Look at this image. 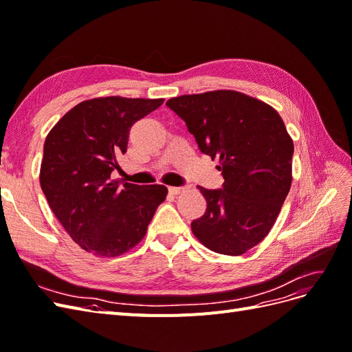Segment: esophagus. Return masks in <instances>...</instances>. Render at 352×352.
I'll return each instance as SVG.
<instances>
[{
  "label": "esophagus",
  "instance_id": "1",
  "mask_svg": "<svg viewBox=\"0 0 352 352\" xmlns=\"http://www.w3.org/2000/svg\"><path fill=\"white\" fill-rule=\"evenodd\" d=\"M185 190H186V188H184V186H170L168 188V192L172 195H179V194L185 192Z\"/></svg>",
  "mask_w": 352,
  "mask_h": 352
}]
</instances>
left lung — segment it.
<instances>
[{"mask_svg": "<svg viewBox=\"0 0 352 352\" xmlns=\"http://www.w3.org/2000/svg\"><path fill=\"white\" fill-rule=\"evenodd\" d=\"M202 154L217 158L221 189L198 186L204 216L190 223L208 250L242 255L260 243L278 219L292 184L294 142L279 113L238 91L170 98Z\"/></svg>", "mask_w": 352, "mask_h": 352, "instance_id": "obj_1", "label": "left lung"}]
</instances>
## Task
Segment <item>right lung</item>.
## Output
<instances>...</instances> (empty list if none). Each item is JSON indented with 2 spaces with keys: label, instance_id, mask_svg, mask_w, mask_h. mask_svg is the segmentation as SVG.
<instances>
[{
  "label": "right lung",
  "instance_id": "right-lung-1",
  "mask_svg": "<svg viewBox=\"0 0 352 352\" xmlns=\"http://www.w3.org/2000/svg\"><path fill=\"white\" fill-rule=\"evenodd\" d=\"M163 102V98L87 100L47 135L39 173L42 192L70 238L97 257H117L140 243L166 199L163 185L111 179L133 123Z\"/></svg>",
  "mask_w": 352,
  "mask_h": 352
}]
</instances>
